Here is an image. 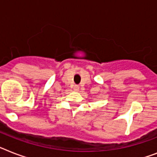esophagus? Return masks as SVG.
<instances>
[{
	"label": "esophagus",
	"instance_id": "esophagus-1",
	"mask_svg": "<svg viewBox=\"0 0 157 157\" xmlns=\"http://www.w3.org/2000/svg\"><path fill=\"white\" fill-rule=\"evenodd\" d=\"M73 90H74L75 91H78V90H79V86H78V85H75L74 86H73Z\"/></svg>",
	"mask_w": 157,
	"mask_h": 157
}]
</instances>
